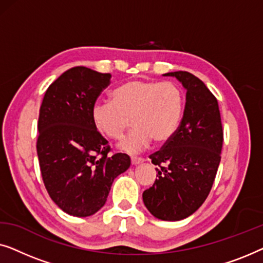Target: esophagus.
<instances>
[{
  "label": "esophagus",
  "instance_id": "esophagus-1",
  "mask_svg": "<svg viewBox=\"0 0 263 263\" xmlns=\"http://www.w3.org/2000/svg\"><path fill=\"white\" fill-rule=\"evenodd\" d=\"M130 160H132L133 165H139V164H141V163H143V161H145L143 158H140V157H132Z\"/></svg>",
  "mask_w": 263,
  "mask_h": 263
}]
</instances>
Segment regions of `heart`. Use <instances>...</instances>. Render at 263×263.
Wrapping results in <instances>:
<instances>
[{"instance_id": "1", "label": "heart", "mask_w": 263, "mask_h": 263, "mask_svg": "<svg viewBox=\"0 0 263 263\" xmlns=\"http://www.w3.org/2000/svg\"><path fill=\"white\" fill-rule=\"evenodd\" d=\"M182 91L171 81L132 80L111 92V102L92 107L91 118L100 134L120 140L130 125L134 129L121 142L125 152L135 153L152 141L163 143L177 130L183 115Z\"/></svg>"}]
</instances>
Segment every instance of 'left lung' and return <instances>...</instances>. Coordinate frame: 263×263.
I'll return each mask as SVG.
<instances>
[{
  "label": "left lung",
  "mask_w": 263,
  "mask_h": 263,
  "mask_svg": "<svg viewBox=\"0 0 263 263\" xmlns=\"http://www.w3.org/2000/svg\"><path fill=\"white\" fill-rule=\"evenodd\" d=\"M185 88V107L174 136L151 154L157 179L142 194L151 214L165 221L188 218L207 199L217 175L224 140L218 100L188 71H172Z\"/></svg>",
  "instance_id": "1"
}]
</instances>
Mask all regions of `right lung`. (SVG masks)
I'll return each mask as SVG.
<instances>
[{"label": "right lung", "instance_id": "right-lung-1", "mask_svg": "<svg viewBox=\"0 0 263 263\" xmlns=\"http://www.w3.org/2000/svg\"><path fill=\"white\" fill-rule=\"evenodd\" d=\"M111 74L74 67L46 89L38 120L37 154L50 197L73 217H89L106 202L114 179L130 166L92 123L96 100Z\"/></svg>", "mask_w": 263, "mask_h": 263}]
</instances>
